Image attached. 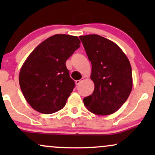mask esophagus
Instances as JSON below:
<instances>
[{
  "label": "esophagus",
  "instance_id": "obj_1",
  "mask_svg": "<svg viewBox=\"0 0 155 155\" xmlns=\"http://www.w3.org/2000/svg\"><path fill=\"white\" fill-rule=\"evenodd\" d=\"M81 81H83V79H80V80H76V81H75L76 84V85H79V84L81 82Z\"/></svg>",
  "mask_w": 155,
  "mask_h": 155
}]
</instances>
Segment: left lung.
I'll use <instances>...</instances> for the list:
<instances>
[{"mask_svg":"<svg viewBox=\"0 0 155 155\" xmlns=\"http://www.w3.org/2000/svg\"><path fill=\"white\" fill-rule=\"evenodd\" d=\"M79 38L91 62L90 78L95 84L93 92L84 98V104L95 114H111L124 104L132 90L129 60L116 44L104 37L92 34Z\"/></svg>","mask_w":155,"mask_h":155,"instance_id":"obj_1","label":"left lung"}]
</instances>
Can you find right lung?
<instances>
[{"label":"right lung","instance_id":"1","mask_svg":"<svg viewBox=\"0 0 155 155\" xmlns=\"http://www.w3.org/2000/svg\"><path fill=\"white\" fill-rule=\"evenodd\" d=\"M80 43L77 36L54 35L39 44L25 61L19 85L27 102L35 111L49 114L65 106L75 87L65 62Z\"/></svg>","mask_w":155,"mask_h":155}]
</instances>
